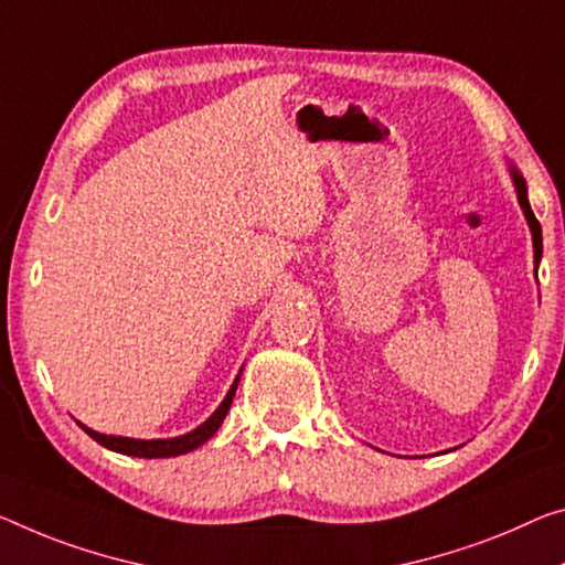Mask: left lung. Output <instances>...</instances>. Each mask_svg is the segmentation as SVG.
<instances>
[{
  "mask_svg": "<svg viewBox=\"0 0 565 565\" xmlns=\"http://www.w3.org/2000/svg\"><path fill=\"white\" fill-rule=\"evenodd\" d=\"M508 173H510V179H513V186H515V194H518V204H520V210H523L527 227H531V234H533V263H535V267H537V263H541V257H543V234H541V224H537L535 214H533V210H531V202H527V186H525L523 173L518 171V167H515L513 161H508Z\"/></svg>",
  "mask_w": 565,
  "mask_h": 565,
  "instance_id": "8db88e82",
  "label": "left lung"
}]
</instances>
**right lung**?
Instances as JSON below:
<instances>
[{"label":"right lung","mask_w":565,"mask_h":565,"mask_svg":"<svg viewBox=\"0 0 565 565\" xmlns=\"http://www.w3.org/2000/svg\"><path fill=\"white\" fill-rule=\"evenodd\" d=\"M242 373V369H239ZM239 373L237 379L232 381L227 396L222 398V404L216 406L214 414L206 419L204 424H199L196 429L181 434V437H171V439H134V437H116V434H100L90 427H85L83 422H77L81 427L85 429L88 437H93L98 445H103L106 449H113V452H120V455H128V457H143V459H159V457H179V455H186L192 452V449L202 447L206 439H212L216 429L222 427L224 416H227L230 406H232V398L234 392H237V384H239Z\"/></svg>","instance_id":"add662e5"}]
</instances>
